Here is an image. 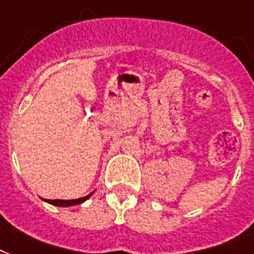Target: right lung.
<instances>
[{
	"mask_svg": "<svg viewBox=\"0 0 254 254\" xmlns=\"http://www.w3.org/2000/svg\"><path fill=\"white\" fill-rule=\"evenodd\" d=\"M92 193L84 196V197L75 198V200H46L47 202H50L53 205H58V207H70V205H76V204H82L83 201H86Z\"/></svg>",
	"mask_w": 254,
	"mask_h": 254,
	"instance_id": "add662e5",
	"label": "right lung"
}]
</instances>
